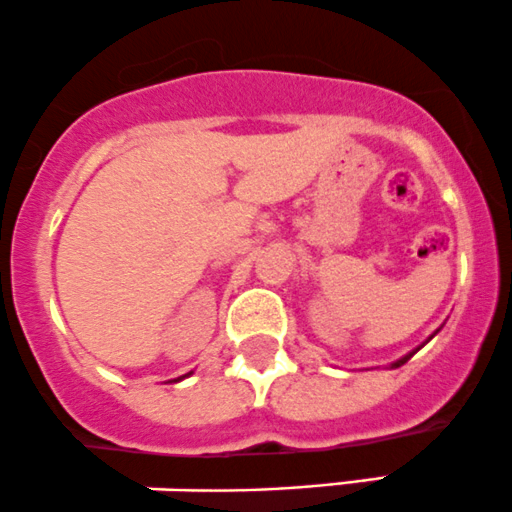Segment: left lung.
<instances>
[{"label":"left lung","mask_w":512,"mask_h":512,"mask_svg":"<svg viewBox=\"0 0 512 512\" xmlns=\"http://www.w3.org/2000/svg\"><path fill=\"white\" fill-rule=\"evenodd\" d=\"M411 355H413V352H411ZM411 355H406V357H403V359H398V362H396V364H393V367H401V364H406V362H408V359H411Z\"/></svg>","instance_id":"left-lung-1"}]
</instances>
